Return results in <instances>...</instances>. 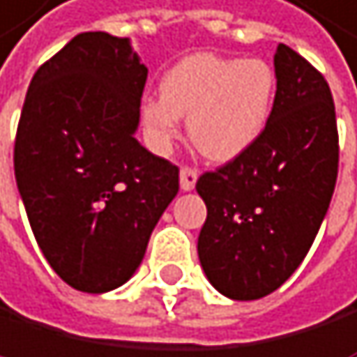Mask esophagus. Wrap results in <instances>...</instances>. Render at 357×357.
I'll list each match as a JSON object with an SVG mask.
<instances>
[{"instance_id": "34e87169", "label": "esophagus", "mask_w": 357, "mask_h": 357, "mask_svg": "<svg viewBox=\"0 0 357 357\" xmlns=\"http://www.w3.org/2000/svg\"><path fill=\"white\" fill-rule=\"evenodd\" d=\"M195 182H197V171L191 169V166H182V171H180V186H182V191H193Z\"/></svg>"}]
</instances>
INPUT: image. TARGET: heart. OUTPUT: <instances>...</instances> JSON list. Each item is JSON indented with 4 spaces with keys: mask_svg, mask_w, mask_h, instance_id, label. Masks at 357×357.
<instances>
[{
    "mask_svg": "<svg viewBox=\"0 0 357 357\" xmlns=\"http://www.w3.org/2000/svg\"><path fill=\"white\" fill-rule=\"evenodd\" d=\"M275 89V73L262 59L184 57L164 75L162 95L144 102V135L166 153L180 135V117H186L193 146L213 162H231L264 133Z\"/></svg>",
    "mask_w": 357,
    "mask_h": 357,
    "instance_id": "obj_1",
    "label": "heart"
}]
</instances>
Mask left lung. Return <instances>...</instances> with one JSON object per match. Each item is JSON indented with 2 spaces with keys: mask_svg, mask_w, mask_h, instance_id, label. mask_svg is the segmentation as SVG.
I'll return each mask as SVG.
<instances>
[{
  "mask_svg": "<svg viewBox=\"0 0 357 357\" xmlns=\"http://www.w3.org/2000/svg\"><path fill=\"white\" fill-rule=\"evenodd\" d=\"M273 66L278 91L264 133L195 184L206 204L199 264L231 300L264 298L287 282L320 231L337 180L329 84L284 44Z\"/></svg>",
  "mask_w": 357,
  "mask_h": 357,
  "instance_id": "obj_1",
  "label": "left lung"
}]
</instances>
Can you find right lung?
I'll return each instance as SVG.
<instances>
[{
    "label": "right lung",
    "instance_id": "1",
    "mask_svg": "<svg viewBox=\"0 0 357 357\" xmlns=\"http://www.w3.org/2000/svg\"><path fill=\"white\" fill-rule=\"evenodd\" d=\"M146 75L126 37L82 33L26 93L17 188L48 264L84 293L130 280L180 191V169L135 139Z\"/></svg>",
    "mask_w": 357,
    "mask_h": 357
}]
</instances>
